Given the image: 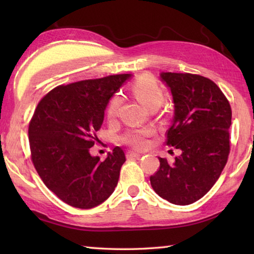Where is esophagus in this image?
<instances>
[{"label":"esophagus","mask_w":254,"mask_h":254,"mask_svg":"<svg viewBox=\"0 0 254 254\" xmlns=\"http://www.w3.org/2000/svg\"><path fill=\"white\" fill-rule=\"evenodd\" d=\"M127 156L128 158H133V157H134V158H138V157H141L142 154H139V153H135V152H131V150H130V152H127Z\"/></svg>","instance_id":"1"}]
</instances>
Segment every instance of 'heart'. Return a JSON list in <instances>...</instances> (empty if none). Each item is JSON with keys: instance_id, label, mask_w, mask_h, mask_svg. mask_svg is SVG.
<instances>
[{"instance_id": "1", "label": "heart", "mask_w": 254, "mask_h": 254, "mask_svg": "<svg viewBox=\"0 0 254 254\" xmlns=\"http://www.w3.org/2000/svg\"><path fill=\"white\" fill-rule=\"evenodd\" d=\"M131 90L136 98L148 107L149 109L155 107H159L164 100V90L161 89L159 84L154 77L148 75H142L137 79L134 80L131 85ZM121 97L113 96L110 99L107 107V119L108 121H115L118 113L119 108L121 106ZM154 134V128L147 127L138 130H128L121 137V141L127 145H130L133 148L143 149L148 145V138Z\"/></svg>"}]
</instances>
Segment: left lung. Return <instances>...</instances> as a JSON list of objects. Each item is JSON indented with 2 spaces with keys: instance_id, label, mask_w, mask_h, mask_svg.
I'll return each mask as SVG.
<instances>
[{
  "instance_id": "1",
  "label": "left lung",
  "mask_w": 254,
  "mask_h": 254,
  "mask_svg": "<svg viewBox=\"0 0 254 254\" xmlns=\"http://www.w3.org/2000/svg\"><path fill=\"white\" fill-rule=\"evenodd\" d=\"M170 87L175 117L166 132V144L181 150L160 166L150 185L176 205H189L203 197L222 174L230 153L231 108L213 80L191 73H161Z\"/></svg>"
}]
</instances>
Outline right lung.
I'll list each match as a JSON object with an SVG mask.
<instances>
[{
	"mask_svg": "<svg viewBox=\"0 0 254 254\" xmlns=\"http://www.w3.org/2000/svg\"><path fill=\"white\" fill-rule=\"evenodd\" d=\"M130 74L85 79L50 90L32 115L28 127L30 157L46 187L64 203L93 208L105 202L118 185L126 161L117 146L105 160L89 148L98 142L111 96Z\"/></svg>",
	"mask_w": 254,
	"mask_h": 254,
	"instance_id": "1",
	"label": "right lung"
}]
</instances>
